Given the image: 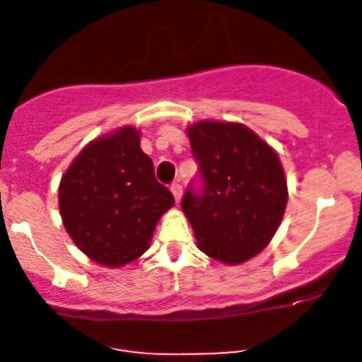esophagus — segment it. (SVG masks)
Masks as SVG:
<instances>
[{
	"label": "esophagus",
	"mask_w": 362,
	"mask_h": 362,
	"mask_svg": "<svg viewBox=\"0 0 362 362\" xmlns=\"http://www.w3.org/2000/svg\"><path fill=\"white\" fill-rule=\"evenodd\" d=\"M171 192H173L175 196V202H180L182 199V194H184V191H182V185L180 184H173L171 185Z\"/></svg>",
	"instance_id": "34e87169"
}]
</instances>
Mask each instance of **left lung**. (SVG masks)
Returning <instances> with one entry per match:
<instances>
[{"label":"left lung","instance_id":"1","mask_svg":"<svg viewBox=\"0 0 362 362\" xmlns=\"http://www.w3.org/2000/svg\"><path fill=\"white\" fill-rule=\"evenodd\" d=\"M204 189H189L182 210L198 249L242 264L272 242L287 206V180L275 148L240 122L199 120L187 127Z\"/></svg>","mask_w":362,"mask_h":362}]
</instances>
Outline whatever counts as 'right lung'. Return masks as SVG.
Segmentation results:
<instances>
[{"label":"right lung","instance_id":"right-lung-1","mask_svg":"<svg viewBox=\"0 0 362 362\" xmlns=\"http://www.w3.org/2000/svg\"><path fill=\"white\" fill-rule=\"evenodd\" d=\"M173 194L156 180L140 129L122 126L94 138L59 182V214L69 238L90 259L120 268L145 254Z\"/></svg>","mask_w":362,"mask_h":362}]
</instances>
